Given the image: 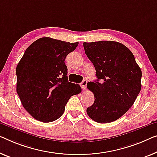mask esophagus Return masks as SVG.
<instances>
[{"instance_id":"1","label":"esophagus","mask_w":157,"mask_h":157,"mask_svg":"<svg viewBox=\"0 0 157 157\" xmlns=\"http://www.w3.org/2000/svg\"><path fill=\"white\" fill-rule=\"evenodd\" d=\"M86 84H87V81L85 80H85H83L80 83V86H81V87H82V90H85L86 87Z\"/></svg>"}]
</instances>
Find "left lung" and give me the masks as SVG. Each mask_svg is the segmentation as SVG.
I'll list each match as a JSON object with an SVG mask.
<instances>
[{"instance_id": "obj_1", "label": "left lung", "mask_w": 157, "mask_h": 157, "mask_svg": "<svg viewBox=\"0 0 157 157\" xmlns=\"http://www.w3.org/2000/svg\"><path fill=\"white\" fill-rule=\"evenodd\" d=\"M83 46L97 78L94 82L87 84L94 102L86 109V113L97 123L113 122L129 110L139 94L141 69L130 49L119 42H84Z\"/></svg>"}]
</instances>
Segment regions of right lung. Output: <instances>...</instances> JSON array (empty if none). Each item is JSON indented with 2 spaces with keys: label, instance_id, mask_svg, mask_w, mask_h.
<instances>
[{
  "label": "right lung",
  "instance_id": "right-lung-1",
  "mask_svg": "<svg viewBox=\"0 0 157 157\" xmlns=\"http://www.w3.org/2000/svg\"><path fill=\"white\" fill-rule=\"evenodd\" d=\"M78 45V42L43 37L26 49L17 64V94L23 107L36 120H57L70 98L81 92L80 86L68 82L65 64L66 56Z\"/></svg>",
  "mask_w": 157,
  "mask_h": 157
}]
</instances>
